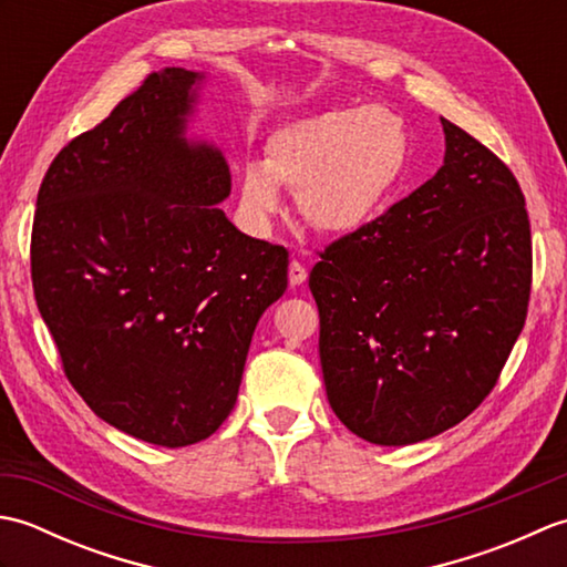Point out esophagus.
<instances>
[{
    "instance_id": "1",
    "label": "esophagus",
    "mask_w": 567,
    "mask_h": 567,
    "mask_svg": "<svg viewBox=\"0 0 567 567\" xmlns=\"http://www.w3.org/2000/svg\"><path fill=\"white\" fill-rule=\"evenodd\" d=\"M305 282H307V268L299 260H292L290 262V285L299 287V285H305Z\"/></svg>"
}]
</instances>
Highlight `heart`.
I'll list each match as a JSON object with an SVG mask.
<instances>
[{
	"instance_id": "b5f03b06",
	"label": "heart",
	"mask_w": 567,
	"mask_h": 567,
	"mask_svg": "<svg viewBox=\"0 0 567 567\" xmlns=\"http://www.w3.org/2000/svg\"><path fill=\"white\" fill-rule=\"evenodd\" d=\"M406 158V126L388 106L297 118L268 138L262 163L244 167L240 212L265 231L282 209L280 187H290L309 226L351 234L375 216L400 183Z\"/></svg>"
}]
</instances>
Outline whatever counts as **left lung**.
I'll return each instance as SVG.
<instances>
[{
	"instance_id": "left-lung-1",
	"label": "left lung",
	"mask_w": 567,
	"mask_h": 567,
	"mask_svg": "<svg viewBox=\"0 0 567 567\" xmlns=\"http://www.w3.org/2000/svg\"><path fill=\"white\" fill-rule=\"evenodd\" d=\"M441 171L323 248L309 272L329 404L378 445L439 436L495 388L532 297L524 192L441 118Z\"/></svg>"
}]
</instances>
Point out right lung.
<instances>
[{
  "label": "right lung",
  "mask_w": 567,
  "mask_h": 567,
  "mask_svg": "<svg viewBox=\"0 0 567 567\" xmlns=\"http://www.w3.org/2000/svg\"><path fill=\"white\" fill-rule=\"evenodd\" d=\"M199 72H151L55 155L35 199L31 280L65 378L106 424L183 449L231 414L287 250L216 207L219 148L189 143Z\"/></svg>",
  "instance_id": "1"
}]
</instances>
